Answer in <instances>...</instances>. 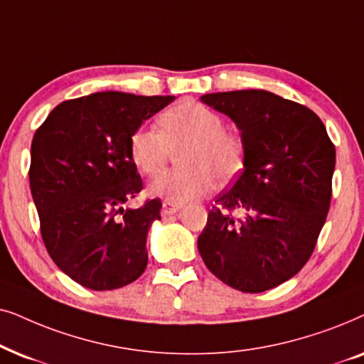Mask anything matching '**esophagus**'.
Returning a JSON list of instances; mask_svg holds the SVG:
<instances>
[{
	"instance_id": "esophagus-1",
	"label": "esophagus",
	"mask_w": 364,
	"mask_h": 364,
	"mask_svg": "<svg viewBox=\"0 0 364 364\" xmlns=\"http://www.w3.org/2000/svg\"><path fill=\"white\" fill-rule=\"evenodd\" d=\"M181 205H176V203H171V201H164L163 206H161V216L166 218V216H171L174 213H178L181 210Z\"/></svg>"
}]
</instances>
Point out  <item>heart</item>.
<instances>
[{"instance_id":"heart-1","label":"heart","mask_w":364,"mask_h":364,"mask_svg":"<svg viewBox=\"0 0 364 364\" xmlns=\"http://www.w3.org/2000/svg\"><path fill=\"white\" fill-rule=\"evenodd\" d=\"M159 132L138 128L129 138V154L143 174L154 176L178 153L181 166L154 179L149 193L166 201H191L210 193L215 179L225 185L245 164V141L225 129L216 111L198 101H181L163 111Z\"/></svg>"}]
</instances>
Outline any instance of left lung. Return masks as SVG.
I'll return each mask as SVG.
<instances>
[{
	"label": "left lung",
	"instance_id": "8db88e82",
	"mask_svg": "<svg viewBox=\"0 0 364 364\" xmlns=\"http://www.w3.org/2000/svg\"><path fill=\"white\" fill-rule=\"evenodd\" d=\"M201 101L240 128L245 169L216 198L198 250L228 287L276 288L313 255L331 203L336 149L316 113L269 91L211 93Z\"/></svg>",
	"mask_w": 364,
	"mask_h": 364
}]
</instances>
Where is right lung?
<instances>
[{
  "label": "right lung",
  "instance_id": "1",
  "mask_svg": "<svg viewBox=\"0 0 364 364\" xmlns=\"http://www.w3.org/2000/svg\"><path fill=\"white\" fill-rule=\"evenodd\" d=\"M173 100L119 91L68 100L33 136L30 186L43 243L81 287L116 289L146 269V236L161 220V201L121 206L143 190L129 138Z\"/></svg>",
  "mask_w": 364,
  "mask_h": 364
}]
</instances>
